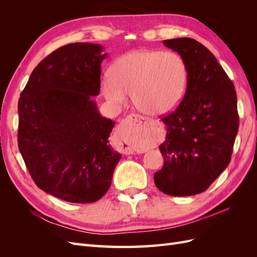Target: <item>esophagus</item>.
Segmentation results:
<instances>
[{"label": "esophagus", "mask_w": 257, "mask_h": 257, "mask_svg": "<svg viewBox=\"0 0 257 257\" xmlns=\"http://www.w3.org/2000/svg\"><path fill=\"white\" fill-rule=\"evenodd\" d=\"M130 118H133L135 120H137V122H139V127H137V132L136 133H142V132H144L147 126L149 125L150 124V121L147 120V118H145V116L143 115H139V114H136V113H133L132 115H130ZM134 134V132L132 131H121L120 132V135L122 137V152L124 154H133L134 152H139L141 151V148H139L138 146H136L133 142L131 141L130 137Z\"/></svg>", "instance_id": "obj_1"}]
</instances>
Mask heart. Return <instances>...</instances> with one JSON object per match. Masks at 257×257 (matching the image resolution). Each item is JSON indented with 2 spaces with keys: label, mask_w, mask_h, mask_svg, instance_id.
I'll return each mask as SVG.
<instances>
[{
  "label": "heart",
  "mask_w": 257,
  "mask_h": 257,
  "mask_svg": "<svg viewBox=\"0 0 257 257\" xmlns=\"http://www.w3.org/2000/svg\"><path fill=\"white\" fill-rule=\"evenodd\" d=\"M189 68L176 51L135 50L116 60L102 81L104 96L115 106L128 94L139 110L164 115L180 105L188 89Z\"/></svg>",
  "instance_id": "b5f03b06"
}]
</instances>
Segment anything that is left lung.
Segmentation results:
<instances>
[{"instance_id": "8db88e82", "label": "left lung", "mask_w": 257, "mask_h": 257, "mask_svg": "<svg viewBox=\"0 0 257 257\" xmlns=\"http://www.w3.org/2000/svg\"><path fill=\"white\" fill-rule=\"evenodd\" d=\"M163 44L185 60L189 82L180 105L162 118L164 165L154 183L167 195L191 196L206 191L229 164L239 127L236 90L203 44L189 37Z\"/></svg>"}]
</instances>
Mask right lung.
Instances as JSON below:
<instances>
[{
  "instance_id": "right-lung-1",
  "label": "right lung",
  "mask_w": 257,
  "mask_h": 257,
  "mask_svg": "<svg viewBox=\"0 0 257 257\" xmlns=\"http://www.w3.org/2000/svg\"><path fill=\"white\" fill-rule=\"evenodd\" d=\"M103 46L68 44L31 74L18 102V147L35 184L69 203L90 204L111 184L121 154L109 145L114 122L99 114Z\"/></svg>"
}]
</instances>
